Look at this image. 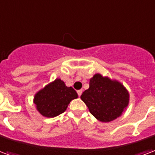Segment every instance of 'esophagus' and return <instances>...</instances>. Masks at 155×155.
Segmentation results:
<instances>
[{
    "label": "esophagus",
    "instance_id": "1",
    "mask_svg": "<svg viewBox=\"0 0 155 155\" xmlns=\"http://www.w3.org/2000/svg\"><path fill=\"white\" fill-rule=\"evenodd\" d=\"M82 92H83V89H80V90H78L77 91V94L79 96H81V94H82Z\"/></svg>",
    "mask_w": 155,
    "mask_h": 155
}]
</instances>
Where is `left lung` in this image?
Here are the masks:
<instances>
[{
    "label": "left lung",
    "instance_id": "1",
    "mask_svg": "<svg viewBox=\"0 0 155 155\" xmlns=\"http://www.w3.org/2000/svg\"><path fill=\"white\" fill-rule=\"evenodd\" d=\"M95 118L109 122L121 115L129 104V93L120 82L94 74L81 96Z\"/></svg>",
    "mask_w": 155,
    "mask_h": 155
}]
</instances>
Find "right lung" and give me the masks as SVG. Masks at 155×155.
<instances>
[{"instance_id":"1","label":"right lung","mask_w":155,"mask_h":155,"mask_svg":"<svg viewBox=\"0 0 155 155\" xmlns=\"http://www.w3.org/2000/svg\"><path fill=\"white\" fill-rule=\"evenodd\" d=\"M78 98L76 91L57 79L37 93L34 103L37 110L46 117H54L64 113L70 102Z\"/></svg>"}]
</instances>
